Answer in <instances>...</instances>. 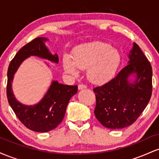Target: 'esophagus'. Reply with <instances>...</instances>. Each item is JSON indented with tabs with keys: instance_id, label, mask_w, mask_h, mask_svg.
I'll return each mask as SVG.
<instances>
[{
	"instance_id": "34e87169",
	"label": "esophagus",
	"mask_w": 159,
	"mask_h": 159,
	"mask_svg": "<svg viewBox=\"0 0 159 159\" xmlns=\"http://www.w3.org/2000/svg\"><path fill=\"white\" fill-rule=\"evenodd\" d=\"M87 87L84 84H79L78 85V90H83V89H86Z\"/></svg>"
}]
</instances>
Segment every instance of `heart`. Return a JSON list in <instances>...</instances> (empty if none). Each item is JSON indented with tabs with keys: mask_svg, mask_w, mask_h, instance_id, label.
Returning a JSON list of instances; mask_svg holds the SVG:
<instances>
[{
	"mask_svg": "<svg viewBox=\"0 0 159 159\" xmlns=\"http://www.w3.org/2000/svg\"><path fill=\"white\" fill-rule=\"evenodd\" d=\"M121 63V54L110 44L96 41L84 43L75 48L72 60L63 58L64 70L77 75L78 69H87V79L95 84H102L112 79Z\"/></svg>",
	"mask_w": 159,
	"mask_h": 159,
	"instance_id": "b5f03b06",
	"label": "heart"
}]
</instances>
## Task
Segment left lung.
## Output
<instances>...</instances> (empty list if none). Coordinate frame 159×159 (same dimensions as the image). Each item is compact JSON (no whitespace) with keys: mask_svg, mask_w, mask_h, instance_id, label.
<instances>
[{"mask_svg":"<svg viewBox=\"0 0 159 159\" xmlns=\"http://www.w3.org/2000/svg\"><path fill=\"white\" fill-rule=\"evenodd\" d=\"M129 57L128 65L114 78L93 89L96 99L95 116L108 129H123L134 123L152 96V66L135 43ZM134 74L136 78L131 83L128 77Z\"/></svg>","mask_w":159,"mask_h":159,"instance_id":"left-lung-1","label":"left lung"}]
</instances>
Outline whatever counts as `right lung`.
<instances>
[{
	"mask_svg": "<svg viewBox=\"0 0 159 159\" xmlns=\"http://www.w3.org/2000/svg\"><path fill=\"white\" fill-rule=\"evenodd\" d=\"M46 38L38 37L23 46L9 65L7 71V96L9 104L19 120L27 129L36 132H47L63 120L68 103L76 93L78 86H69L52 81L48 92L39 103L25 105L16 99L12 90L14 75L21 63L30 56H37L57 63V54H52L45 45Z\"/></svg>",
	"mask_w": 159,
	"mask_h": 159,
	"instance_id": "add662e5",
	"label": "right lung"
}]
</instances>
